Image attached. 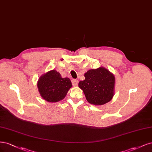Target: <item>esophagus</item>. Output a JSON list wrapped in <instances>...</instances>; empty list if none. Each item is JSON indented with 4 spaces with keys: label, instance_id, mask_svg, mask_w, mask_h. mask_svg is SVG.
Masks as SVG:
<instances>
[{
    "label": "esophagus",
    "instance_id": "1",
    "mask_svg": "<svg viewBox=\"0 0 152 152\" xmlns=\"http://www.w3.org/2000/svg\"><path fill=\"white\" fill-rule=\"evenodd\" d=\"M72 84L74 86H76L78 85V80L75 79L72 80Z\"/></svg>",
    "mask_w": 152,
    "mask_h": 152
}]
</instances>
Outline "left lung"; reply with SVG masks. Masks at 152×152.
I'll use <instances>...</instances> for the list:
<instances>
[{"instance_id":"8db88e82","label":"left lung","mask_w":152,"mask_h":152,"mask_svg":"<svg viewBox=\"0 0 152 152\" xmlns=\"http://www.w3.org/2000/svg\"><path fill=\"white\" fill-rule=\"evenodd\" d=\"M85 79L80 81L79 87L84 92L91 104L104 105L111 100L114 94L115 77L104 67L90 69L85 74Z\"/></svg>"}]
</instances>
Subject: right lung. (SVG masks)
Masks as SVG:
<instances>
[{
  "instance_id": "add662e5",
  "label": "right lung",
  "mask_w": 152,
  "mask_h": 152,
  "mask_svg": "<svg viewBox=\"0 0 152 152\" xmlns=\"http://www.w3.org/2000/svg\"><path fill=\"white\" fill-rule=\"evenodd\" d=\"M37 86L43 99L56 102L64 99L72 84L69 78H62L59 72L52 70L39 78Z\"/></svg>"
}]
</instances>
